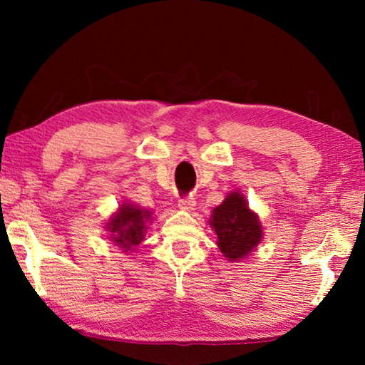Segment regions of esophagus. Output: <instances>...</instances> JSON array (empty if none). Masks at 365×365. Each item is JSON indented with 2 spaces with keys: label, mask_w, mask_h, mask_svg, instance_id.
I'll list each match as a JSON object with an SVG mask.
<instances>
[{
  "label": "esophagus",
  "mask_w": 365,
  "mask_h": 365,
  "mask_svg": "<svg viewBox=\"0 0 365 365\" xmlns=\"http://www.w3.org/2000/svg\"><path fill=\"white\" fill-rule=\"evenodd\" d=\"M178 206H180L183 211H193L195 206H196V201H195V197L185 196V197H180V200H178Z\"/></svg>",
  "instance_id": "34e87169"
}]
</instances>
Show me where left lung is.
I'll use <instances>...</instances> for the list:
<instances>
[{
    "label": "left lung",
    "instance_id": "left-lung-1",
    "mask_svg": "<svg viewBox=\"0 0 365 365\" xmlns=\"http://www.w3.org/2000/svg\"><path fill=\"white\" fill-rule=\"evenodd\" d=\"M209 224L217 235V246L228 261H240L261 243L262 225L240 191L228 193L214 207Z\"/></svg>",
    "mask_w": 365,
    "mask_h": 365
}]
</instances>
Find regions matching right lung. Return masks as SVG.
Segmentation results:
<instances>
[{
    "label": "right lung",
    "mask_w": 365,
    "mask_h": 365,
    "mask_svg": "<svg viewBox=\"0 0 365 365\" xmlns=\"http://www.w3.org/2000/svg\"><path fill=\"white\" fill-rule=\"evenodd\" d=\"M151 220L153 211L150 209L138 207L132 202H122L104 228L110 235V242L122 248L123 252H128L143 242L148 224H151Z\"/></svg>",
    "instance_id": "1"
}]
</instances>
